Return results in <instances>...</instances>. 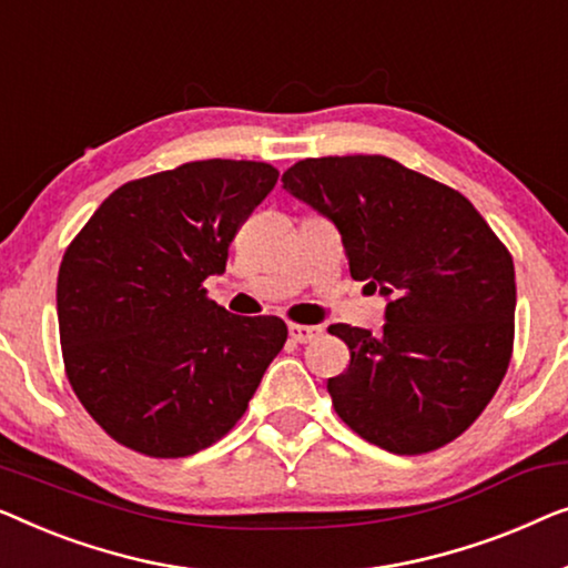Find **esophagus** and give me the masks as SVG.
<instances>
[{
  "instance_id": "esophagus-1",
  "label": "esophagus",
  "mask_w": 568,
  "mask_h": 568,
  "mask_svg": "<svg viewBox=\"0 0 568 568\" xmlns=\"http://www.w3.org/2000/svg\"><path fill=\"white\" fill-rule=\"evenodd\" d=\"M287 334H291V339L298 342V345H306V342H314L316 337H322V326L291 324L287 326Z\"/></svg>"
}]
</instances>
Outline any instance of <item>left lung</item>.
Segmentation results:
<instances>
[{
    "instance_id": "1",
    "label": "left lung",
    "mask_w": 568,
    "mask_h": 568,
    "mask_svg": "<svg viewBox=\"0 0 568 568\" xmlns=\"http://www.w3.org/2000/svg\"><path fill=\"white\" fill-rule=\"evenodd\" d=\"M283 187L334 221L349 275L388 295L381 337L329 326L349 349L345 373L326 381L334 412L396 455L453 443L513 357V254L468 197L396 159H303Z\"/></svg>"
}]
</instances>
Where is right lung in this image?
Here are the masks:
<instances>
[{
  "label": "right lung",
  "mask_w": 568,
  "mask_h": 568,
  "mask_svg": "<svg viewBox=\"0 0 568 568\" xmlns=\"http://www.w3.org/2000/svg\"><path fill=\"white\" fill-rule=\"evenodd\" d=\"M277 174L246 159L180 164L125 182L71 239L55 283L63 371L115 443L185 458L242 419L287 326L229 314L203 283Z\"/></svg>",
  "instance_id": "right-lung-1"
}]
</instances>
